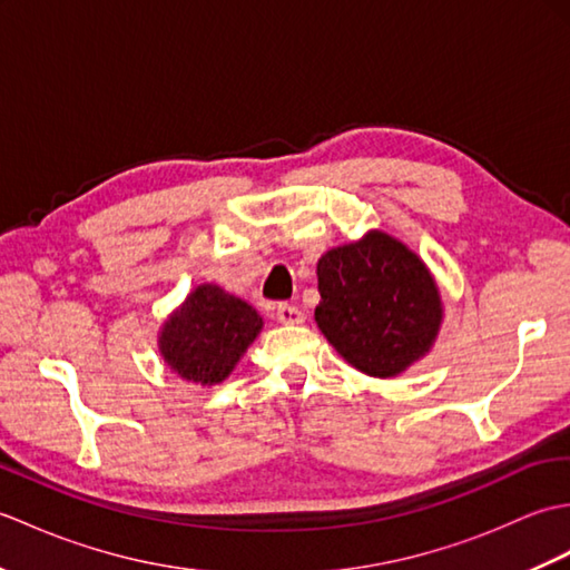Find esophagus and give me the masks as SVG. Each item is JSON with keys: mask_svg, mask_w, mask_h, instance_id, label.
I'll list each match as a JSON object with an SVG mask.
<instances>
[{"mask_svg": "<svg viewBox=\"0 0 570 570\" xmlns=\"http://www.w3.org/2000/svg\"><path fill=\"white\" fill-rule=\"evenodd\" d=\"M274 316H276L278 323H284V325L304 323V313H301V308L294 306V304H278L274 308Z\"/></svg>", "mask_w": 570, "mask_h": 570, "instance_id": "1", "label": "esophagus"}]
</instances>
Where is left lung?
<instances>
[{
	"mask_svg": "<svg viewBox=\"0 0 570 570\" xmlns=\"http://www.w3.org/2000/svg\"><path fill=\"white\" fill-rule=\"evenodd\" d=\"M316 323L350 365L394 377L429 353L441 296L414 252L384 233L335 247L318 262Z\"/></svg>",
	"mask_w": 570,
	"mask_h": 570,
	"instance_id": "1",
	"label": "left lung"
}]
</instances>
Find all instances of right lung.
Segmentation results:
<instances>
[{
    "mask_svg": "<svg viewBox=\"0 0 570 570\" xmlns=\"http://www.w3.org/2000/svg\"><path fill=\"white\" fill-rule=\"evenodd\" d=\"M262 318L245 301L205 284L193 292L161 331V355L180 377L223 382L247 345L259 335Z\"/></svg>",
    "mask_w": 570,
    "mask_h": 570,
    "instance_id": "right-lung-1",
    "label": "right lung"
}]
</instances>
